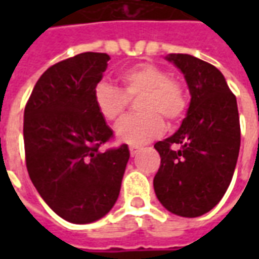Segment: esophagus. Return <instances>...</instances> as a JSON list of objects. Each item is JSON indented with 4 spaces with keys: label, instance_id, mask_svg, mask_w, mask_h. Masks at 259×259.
I'll return each instance as SVG.
<instances>
[{
    "label": "esophagus",
    "instance_id": "1",
    "mask_svg": "<svg viewBox=\"0 0 259 259\" xmlns=\"http://www.w3.org/2000/svg\"><path fill=\"white\" fill-rule=\"evenodd\" d=\"M129 150H130V155H132V157H135L136 154L140 151V147H139V146H130Z\"/></svg>",
    "mask_w": 259,
    "mask_h": 259
}]
</instances>
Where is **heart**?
I'll use <instances>...</instances> for the list:
<instances>
[{
	"label": "heart",
	"mask_w": 259,
	"mask_h": 259,
	"mask_svg": "<svg viewBox=\"0 0 259 259\" xmlns=\"http://www.w3.org/2000/svg\"><path fill=\"white\" fill-rule=\"evenodd\" d=\"M118 80L122 90L100 81L94 87L93 100L102 118L115 122L123 115L129 98L141 96L137 101L141 112L126 116L115 127L120 141L133 146L144 144L163 132L162 116L176 122L185 115L187 97L183 85L168 77V73L157 65L141 62L130 66L118 74Z\"/></svg>",
	"instance_id": "heart-1"
}]
</instances>
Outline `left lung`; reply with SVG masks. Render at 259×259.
Masks as SVG:
<instances>
[{
	"label": "left lung",
	"instance_id": "left-lung-1",
	"mask_svg": "<svg viewBox=\"0 0 259 259\" xmlns=\"http://www.w3.org/2000/svg\"><path fill=\"white\" fill-rule=\"evenodd\" d=\"M166 61L185 74L191 100L179 130L154 146L161 155L154 190L169 212L201 217L222 200L233 178L240 151L237 101L213 65L189 54H169Z\"/></svg>",
	"mask_w": 259,
	"mask_h": 259
}]
</instances>
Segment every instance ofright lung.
I'll use <instances>...</instances> for the list:
<instances>
[{"mask_svg": "<svg viewBox=\"0 0 259 259\" xmlns=\"http://www.w3.org/2000/svg\"><path fill=\"white\" fill-rule=\"evenodd\" d=\"M109 55L83 53L48 68L37 80L23 118L26 166L41 198L70 223L96 222L118 200L130 152L101 151L112 130L93 91Z\"/></svg>", "mask_w": 259, "mask_h": 259, "instance_id": "add662e5", "label": "right lung"}]
</instances>
